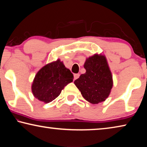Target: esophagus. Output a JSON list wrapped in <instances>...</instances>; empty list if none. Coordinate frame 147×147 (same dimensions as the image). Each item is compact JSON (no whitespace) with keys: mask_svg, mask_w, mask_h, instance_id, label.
Segmentation results:
<instances>
[{"mask_svg":"<svg viewBox=\"0 0 147 147\" xmlns=\"http://www.w3.org/2000/svg\"><path fill=\"white\" fill-rule=\"evenodd\" d=\"M79 76H80V74H74V80L78 79L79 78Z\"/></svg>","mask_w":147,"mask_h":147,"instance_id":"obj_1","label":"esophagus"}]
</instances>
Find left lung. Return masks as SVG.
<instances>
[{"mask_svg":"<svg viewBox=\"0 0 147 147\" xmlns=\"http://www.w3.org/2000/svg\"><path fill=\"white\" fill-rule=\"evenodd\" d=\"M86 72L74 81L83 97L91 104L103 102L108 98L113 86L112 75L105 56L94 54L84 63Z\"/></svg>","mask_w":147,"mask_h":147,"instance_id":"left-lung-1","label":"left lung"}]
</instances>
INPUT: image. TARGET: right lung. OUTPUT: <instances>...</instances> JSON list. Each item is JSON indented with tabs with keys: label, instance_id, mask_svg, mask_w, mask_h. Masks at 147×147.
Returning a JSON list of instances; mask_svg holds the SVG:
<instances>
[{
	"label": "right lung",
	"instance_id": "right-lung-1",
	"mask_svg": "<svg viewBox=\"0 0 147 147\" xmlns=\"http://www.w3.org/2000/svg\"><path fill=\"white\" fill-rule=\"evenodd\" d=\"M73 74L59 59L44 66L35 76L32 86L34 96L49 103L58 97L61 90L73 82Z\"/></svg>",
	"mask_w": 147,
	"mask_h": 147
}]
</instances>
